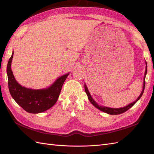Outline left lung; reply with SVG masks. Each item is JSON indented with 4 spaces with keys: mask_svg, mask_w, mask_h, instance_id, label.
<instances>
[{
    "mask_svg": "<svg viewBox=\"0 0 154 154\" xmlns=\"http://www.w3.org/2000/svg\"><path fill=\"white\" fill-rule=\"evenodd\" d=\"M147 64V63H146ZM146 73H147V65H146V71H145V76H144V80H143V90L142 91V93L140 94V95L139 96V97L136 100H135L134 102H133L132 103H130V104H128V105L125 106V107H123V108H119V109H112V108H109V107H104V106H100L95 101H94L93 98L91 97V94L89 92V91H88V89L87 87L86 86V85H85V92L87 94L88 96V99H89L90 102L92 103L93 105L97 107L98 109H99L101 111H103V112H106V113H108L109 114H122L124 112H126V110H128L129 109H130L133 105H134V104L138 101L140 98H141L142 95L143 94V91H144V88H145V84H146V82H145V78H146Z\"/></svg>",
    "mask_w": 154,
    "mask_h": 154,
    "instance_id": "left-lung-1",
    "label": "left lung"
}]
</instances>
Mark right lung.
<instances>
[{
    "label": "right lung",
    "mask_w": 154,
    "mask_h": 154,
    "mask_svg": "<svg viewBox=\"0 0 154 154\" xmlns=\"http://www.w3.org/2000/svg\"><path fill=\"white\" fill-rule=\"evenodd\" d=\"M9 59L6 72L8 75V89L12 97L18 105L30 113H40L50 109L56 103L61 87L69 73L60 77L48 89L34 90L27 89L17 83L11 70V62L13 57Z\"/></svg>",
    "instance_id": "obj_1"
}]
</instances>
